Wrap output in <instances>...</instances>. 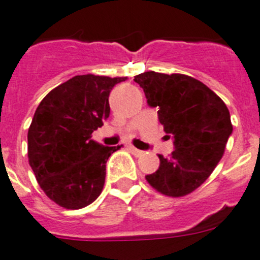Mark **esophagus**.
<instances>
[{
    "instance_id": "esophagus-1",
    "label": "esophagus",
    "mask_w": 260,
    "mask_h": 260,
    "mask_svg": "<svg viewBox=\"0 0 260 260\" xmlns=\"http://www.w3.org/2000/svg\"><path fill=\"white\" fill-rule=\"evenodd\" d=\"M128 149H129L131 151H132L133 154H135V155H141V154H144V151L142 150H139V149H136L135 146H133V145H128Z\"/></svg>"
}]
</instances>
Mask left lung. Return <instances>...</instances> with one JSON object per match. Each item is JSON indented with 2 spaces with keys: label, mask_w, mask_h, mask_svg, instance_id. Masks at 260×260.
Returning a JSON list of instances; mask_svg holds the SVG:
<instances>
[{
  "label": "left lung",
  "mask_w": 260,
  "mask_h": 260,
  "mask_svg": "<svg viewBox=\"0 0 260 260\" xmlns=\"http://www.w3.org/2000/svg\"><path fill=\"white\" fill-rule=\"evenodd\" d=\"M135 81L144 89L147 105L158 109L159 121L175 146L168 158L159 155V168L145 177L165 196H186L202 185L223 156L233 131L228 107L188 75L147 71Z\"/></svg>",
  "instance_id": "1"
}]
</instances>
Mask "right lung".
Listing matches in <instances>:
<instances>
[{"instance_id": "add662e5", "label": "right lung", "mask_w": 260, "mask_h": 260, "mask_svg": "<svg viewBox=\"0 0 260 260\" xmlns=\"http://www.w3.org/2000/svg\"><path fill=\"white\" fill-rule=\"evenodd\" d=\"M127 78L78 75L48 93L28 129V159L39 185L57 205L78 210L101 194L106 162L120 146L92 133L110 115L109 95Z\"/></svg>"}]
</instances>
